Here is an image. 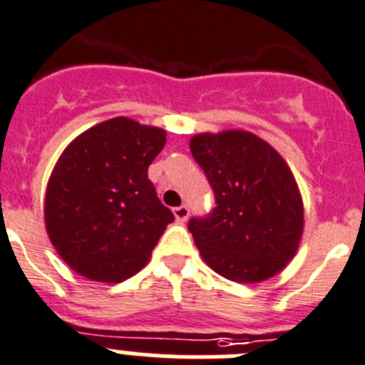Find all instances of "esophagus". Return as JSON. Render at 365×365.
I'll return each mask as SVG.
<instances>
[{"instance_id": "esophagus-1", "label": "esophagus", "mask_w": 365, "mask_h": 365, "mask_svg": "<svg viewBox=\"0 0 365 365\" xmlns=\"http://www.w3.org/2000/svg\"><path fill=\"white\" fill-rule=\"evenodd\" d=\"M173 211H175V218H176V222H178V223H183L187 218H189V207H187V205L175 207Z\"/></svg>"}]
</instances>
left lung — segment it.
Masks as SVG:
<instances>
[{"label":"left lung","instance_id":"8db88e82","mask_svg":"<svg viewBox=\"0 0 365 365\" xmlns=\"http://www.w3.org/2000/svg\"><path fill=\"white\" fill-rule=\"evenodd\" d=\"M190 153L215 190L216 207L190 218L205 264L238 284H258L293 260L304 232V203L293 173L265 140L229 129L190 138Z\"/></svg>","mask_w":365,"mask_h":365}]
</instances>
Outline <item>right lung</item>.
<instances>
[{
	"label": "right lung",
	"instance_id": "1",
	"mask_svg": "<svg viewBox=\"0 0 365 365\" xmlns=\"http://www.w3.org/2000/svg\"><path fill=\"white\" fill-rule=\"evenodd\" d=\"M163 129L125 116L72 140L45 192V227L65 264L81 277L118 284L136 274L175 216L147 169L167 140Z\"/></svg>",
	"mask_w": 365,
	"mask_h": 365
}]
</instances>
